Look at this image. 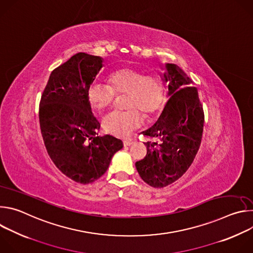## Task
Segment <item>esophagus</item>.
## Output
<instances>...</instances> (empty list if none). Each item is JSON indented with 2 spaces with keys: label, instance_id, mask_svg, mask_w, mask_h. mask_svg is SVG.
I'll return each mask as SVG.
<instances>
[{
  "label": "esophagus",
  "instance_id": "obj_1",
  "mask_svg": "<svg viewBox=\"0 0 253 253\" xmlns=\"http://www.w3.org/2000/svg\"><path fill=\"white\" fill-rule=\"evenodd\" d=\"M123 144H124V146H130L131 144H133V140H131V139H125V140L123 141Z\"/></svg>",
  "mask_w": 253,
  "mask_h": 253
}]
</instances>
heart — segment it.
I'll return each mask as SVG.
<instances>
[{
    "mask_svg": "<svg viewBox=\"0 0 253 253\" xmlns=\"http://www.w3.org/2000/svg\"><path fill=\"white\" fill-rule=\"evenodd\" d=\"M124 107L128 110L116 112L103 121L104 129L115 136L127 137L146 119L156 116L165 103L166 86L158 74L125 68L113 72L106 79V86L95 83L88 91V100L93 109L102 113L113 105L114 95H125Z\"/></svg>",
    "mask_w": 253,
    "mask_h": 253,
    "instance_id": "1",
    "label": "heart"
}]
</instances>
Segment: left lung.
<instances>
[{
  "mask_svg": "<svg viewBox=\"0 0 253 253\" xmlns=\"http://www.w3.org/2000/svg\"><path fill=\"white\" fill-rule=\"evenodd\" d=\"M168 83L164 109L149 129L142 134L157 141L145 142L147 154L135 163L144 182L162 188L175 182L192 164L200 147L204 113L198 91L175 64H165L162 75Z\"/></svg>",
  "mask_w": 253,
  "mask_h": 253,
  "instance_id": "8db88e82",
  "label": "left lung"
}]
</instances>
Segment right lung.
Returning <instances> with one entry per match:
<instances>
[{"label": "right lung", "instance_id": "right-lung-1", "mask_svg": "<svg viewBox=\"0 0 253 253\" xmlns=\"http://www.w3.org/2000/svg\"><path fill=\"white\" fill-rule=\"evenodd\" d=\"M103 67V59L86 53L72 56L52 71L41 97L39 119L47 152L56 167L81 184L99 179L123 142L98 136L88 91Z\"/></svg>", "mask_w": 253, "mask_h": 253}]
</instances>
